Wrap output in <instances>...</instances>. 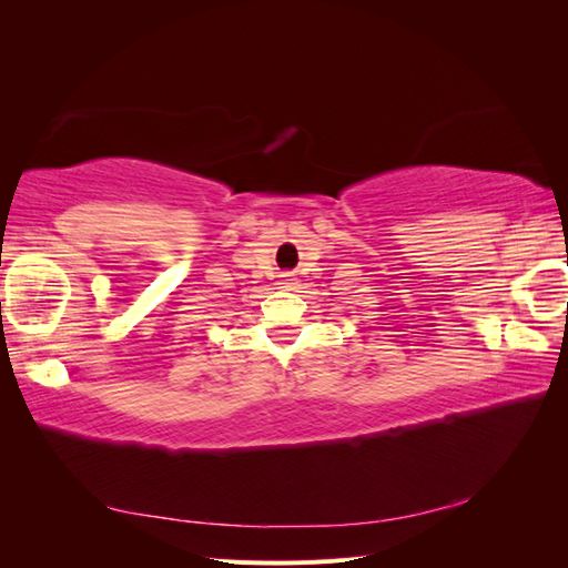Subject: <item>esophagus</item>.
Instances as JSON below:
<instances>
[{"mask_svg":"<svg viewBox=\"0 0 568 568\" xmlns=\"http://www.w3.org/2000/svg\"><path fill=\"white\" fill-rule=\"evenodd\" d=\"M284 284H286V286H294V280H291L288 274H286V277H284Z\"/></svg>","mask_w":568,"mask_h":568,"instance_id":"obj_1","label":"esophagus"}]
</instances>
